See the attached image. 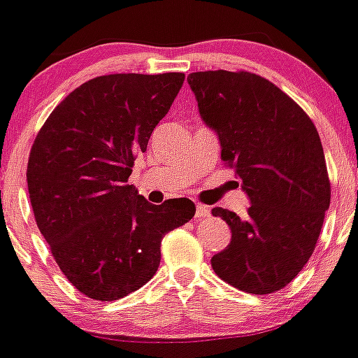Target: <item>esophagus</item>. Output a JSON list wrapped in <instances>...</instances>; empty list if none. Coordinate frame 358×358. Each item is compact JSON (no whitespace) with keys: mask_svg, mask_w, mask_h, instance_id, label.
Wrapping results in <instances>:
<instances>
[{"mask_svg":"<svg viewBox=\"0 0 358 358\" xmlns=\"http://www.w3.org/2000/svg\"><path fill=\"white\" fill-rule=\"evenodd\" d=\"M211 213V209L204 204H196V219H206Z\"/></svg>","mask_w":358,"mask_h":358,"instance_id":"1","label":"esophagus"}]
</instances>
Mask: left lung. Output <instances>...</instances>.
<instances>
[{"label":"left lung","instance_id":"obj_1","mask_svg":"<svg viewBox=\"0 0 358 358\" xmlns=\"http://www.w3.org/2000/svg\"><path fill=\"white\" fill-rule=\"evenodd\" d=\"M222 162L250 199L245 217L213 208L231 241L213 255L220 280L250 294L278 292L300 274L320 237L331 182L315 123L275 84L250 71L187 77Z\"/></svg>","mask_w":358,"mask_h":358}]
</instances>
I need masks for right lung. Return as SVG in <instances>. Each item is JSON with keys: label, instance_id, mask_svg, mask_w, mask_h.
I'll list each match as a JSON object with an SVG mask.
<instances>
[{"label": "right lung", "instance_id": "obj_1", "mask_svg": "<svg viewBox=\"0 0 358 358\" xmlns=\"http://www.w3.org/2000/svg\"><path fill=\"white\" fill-rule=\"evenodd\" d=\"M184 78L95 77L64 99L34 138L27 187L36 226L62 274L92 300L143 287L159 266L164 235L194 217L189 199L154 206L127 184Z\"/></svg>", "mask_w": 358, "mask_h": 358}]
</instances>
